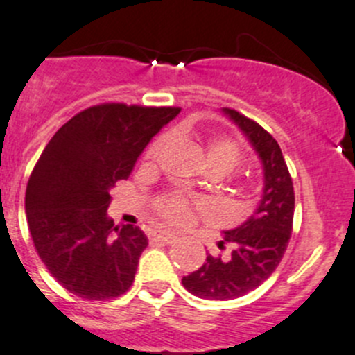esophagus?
<instances>
[{
    "label": "esophagus",
    "mask_w": 355,
    "mask_h": 355,
    "mask_svg": "<svg viewBox=\"0 0 355 355\" xmlns=\"http://www.w3.org/2000/svg\"><path fill=\"white\" fill-rule=\"evenodd\" d=\"M152 240L154 241H161V243H173L175 240H177V236L171 233H168V231H152Z\"/></svg>",
    "instance_id": "esophagus-1"
}]
</instances>
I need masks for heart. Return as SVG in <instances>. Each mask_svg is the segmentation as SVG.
<instances>
[{
    "label": "heart",
    "instance_id": "heart-1",
    "mask_svg": "<svg viewBox=\"0 0 355 355\" xmlns=\"http://www.w3.org/2000/svg\"><path fill=\"white\" fill-rule=\"evenodd\" d=\"M166 145V138L159 137L148 145L145 152V161L154 162ZM243 161V150L230 137L214 135L205 141V166L211 168L218 175H226ZM203 210V203L180 193H168L154 201V211L161 220L170 226H185L191 223L196 211Z\"/></svg>",
    "mask_w": 355,
    "mask_h": 355
}]
</instances>
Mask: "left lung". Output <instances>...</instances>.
I'll return each mask as SVG.
<instances>
[{
	"mask_svg": "<svg viewBox=\"0 0 355 355\" xmlns=\"http://www.w3.org/2000/svg\"><path fill=\"white\" fill-rule=\"evenodd\" d=\"M226 115L247 135L259 154L264 170V191L256 214L236 230L226 231L220 250L227 254L210 256L182 278L185 289L203 300L227 301L257 289L271 277L282 261L293 233L294 187L280 145L256 121L233 108H224Z\"/></svg>",
	"mask_w": 355,
	"mask_h": 355,
	"instance_id": "obj_1",
	"label": "left lung"
}]
</instances>
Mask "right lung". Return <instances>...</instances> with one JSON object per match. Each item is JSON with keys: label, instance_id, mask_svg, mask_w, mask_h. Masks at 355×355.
Wrapping results in <instances>:
<instances>
[{"label": "right lung", "instance_id": "1", "mask_svg": "<svg viewBox=\"0 0 355 355\" xmlns=\"http://www.w3.org/2000/svg\"><path fill=\"white\" fill-rule=\"evenodd\" d=\"M178 112L101 103L69 119L43 148L26 187L28 226L40 259L71 294L105 301L131 287L148 240L138 226L107 217L110 189Z\"/></svg>", "mask_w": 355, "mask_h": 355}]
</instances>
